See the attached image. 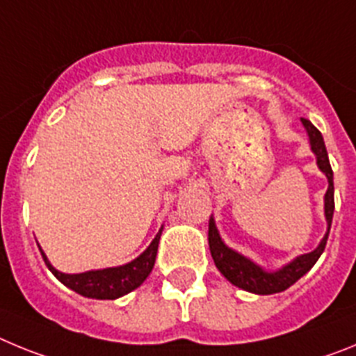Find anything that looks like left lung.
<instances>
[{"label":"left lung","mask_w":356,"mask_h":356,"mask_svg":"<svg viewBox=\"0 0 356 356\" xmlns=\"http://www.w3.org/2000/svg\"><path fill=\"white\" fill-rule=\"evenodd\" d=\"M305 130H307L308 140H310V149L316 155L317 168L328 180V188L325 194V217H326V234L325 237L321 238L319 246L310 253L300 254L284 267H280L276 271H267L262 266L253 262L251 259L241 254L238 251L232 250L225 244V241L219 235L216 221L210 216L209 221V246L210 253L216 267L221 271V275L228 280L229 284H234L235 287L242 289V291L253 292V294L267 296V294H276V292H284L291 285H294L298 280L303 275H307L314 267V264L319 260L326 248V241H328L330 228H332V219H333V171L328 160V151H326L325 140L321 131L314 127L312 122L308 119H301Z\"/></svg>","instance_id":"8db88e82"}]
</instances>
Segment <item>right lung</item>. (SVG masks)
<instances>
[{
  "label": "right lung",
  "instance_id": "obj_1",
  "mask_svg": "<svg viewBox=\"0 0 356 356\" xmlns=\"http://www.w3.org/2000/svg\"><path fill=\"white\" fill-rule=\"evenodd\" d=\"M162 229L163 226L159 229V234L151 241L149 246L131 262L122 264V266L118 267L92 269V271L78 273V275H67V273H60L58 269H55L48 260V257H46V253L40 250V246L39 250L49 271L65 287L78 292L80 296H85V298H92V300H118L121 296L140 287L144 284V280L149 276L151 269L155 266Z\"/></svg>",
  "mask_w": 356,
  "mask_h": 356
}]
</instances>
